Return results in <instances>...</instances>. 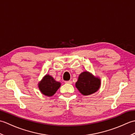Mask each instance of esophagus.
<instances>
[{"label":"esophagus","mask_w":135,"mask_h":135,"mask_svg":"<svg viewBox=\"0 0 135 135\" xmlns=\"http://www.w3.org/2000/svg\"><path fill=\"white\" fill-rule=\"evenodd\" d=\"M65 84H71L73 83V82L71 81H65Z\"/></svg>","instance_id":"34e87169"}]
</instances>
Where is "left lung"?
Segmentation results:
<instances>
[{"mask_svg":"<svg viewBox=\"0 0 135 135\" xmlns=\"http://www.w3.org/2000/svg\"><path fill=\"white\" fill-rule=\"evenodd\" d=\"M101 81L99 78L88 71H84L79 75L75 86L83 95L88 96L98 90Z\"/></svg>","mask_w":135,"mask_h":135,"instance_id":"obj_1","label":"left lung"}]
</instances>
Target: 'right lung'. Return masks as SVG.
Here are the masks:
<instances>
[{"mask_svg":"<svg viewBox=\"0 0 135 135\" xmlns=\"http://www.w3.org/2000/svg\"><path fill=\"white\" fill-rule=\"evenodd\" d=\"M60 86L61 84L59 82H57L52 76L47 74L43 78L38 84L39 90L41 93L49 97L54 95Z\"/></svg>","mask_w":135,"mask_h":135,"instance_id":"add662e5","label":"right lung"}]
</instances>
